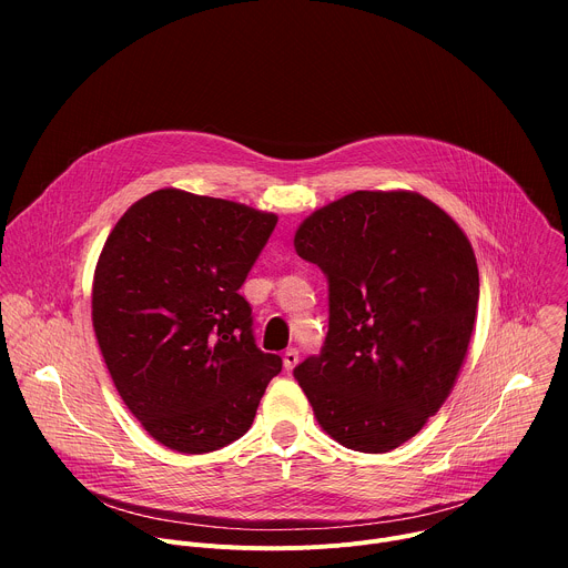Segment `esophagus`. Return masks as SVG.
Here are the masks:
<instances>
[{
    "label": "esophagus",
    "mask_w": 568,
    "mask_h": 568,
    "mask_svg": "<svg viewBox=\"0 0 568 568\" xmlns=\"http://www.w3.org/2000/svg\"><path fill=\"white\" fill-rule=\"evenodd\" d=\"M296 364H298V351H296V348L285 351V355H283V366H285V371H292Z\"/></svg>",
    "instance_id": "34e87169"
}]
</instances>
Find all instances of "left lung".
<instances>
[{
  "instance_id": "8db88e82",
  "label": "left lung",
  "mask_w": 568,
  "mask_h": 568,
  "mask_svg": "<svg viewBox=\"0 0 568 568\" xmlns=\"http://www.w3.org/2000/svg\"><path fill=\"white\" fill-rule=\"evenodd\" d=\"M296 254L328 278V335L294 377L321 429L382 454L447 399L474 331L478 267L467 235L409 191H355L303 220Z\"/></svg>"
}]
</instances>
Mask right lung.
I'll list each match as a JSON object with an SVG mask.
<instances>
[{
	"instance_id": "right-lung-1",
	"label": "right lung",
	"mask_w": 568,
	"mask_h": 568,
	"mask_svg": "<svg viewBox=\"0 0 568 568\" xmlns=\"http://www.w3.org/2000/svg\"><path fill=\"white\" fill-rule=\"evenodd\" d=\"M276 222L245 204L161 189L105 240L94 333L125 407L169 449L206 454L237 440L283 368L256 346L240 294Z\"/></svg>"
}]
</instances>
